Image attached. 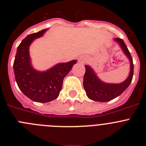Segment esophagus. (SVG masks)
<instances>
[{"mask_svg":"<svg viewBox=\"0 0 146 146\" xmlns=\"http://www.w3.org/2000/svg\"><path fill=\"white\" fill-rule=\"evenodd\" d=\"M79 60L81 63H85V62L86 61V58L85 57H80L79 58Z\"/></svg>","mask_w":146,"mask_h":146,"instance_id":"1","label":"esophagus"}]
</instances>
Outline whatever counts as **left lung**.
Listing matches in <instances>:
<instances>
[{
	"label": "left lung",
	"mask_w": 146,
	"mask_h": 146,
	"mask_svg": "<svg viewBox=\"0 0 146 146\" xmlns=\"http://www.w3.org/2000/svg\"><path fill=\"white\" fill-rule=\"evenodd\" d=\"M115 41L118 42L125 55L129 58L130 60V73L127 79L124 82L119 84H108L102 82L96 77L94 70L91 67L86 65V73L83 78V86L86 95L89 99L96 102H109L112 99L120 96L126 90L132 80L134 74V64L128 48L125 44L123 39L120 38H115Z\"/></svg>",
	"instance_id": "1"
}]
</instances>
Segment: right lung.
I'll return each instance as SVG.
<instances>
[{
	"mask_svg": "<svg viewBox=\"0 0 146 146\" xmlns=\"http://www.w3.org/2000/svg\"><path fill=\"white\" fill-rule=\"evenodd\" d=\"M47 29L28 35L18 46L14 61L15 80L20 91L33 101L45 103L58 98L64 77L77 60L58 64L46 72H40L31 65L29 46L35 38L42 36Z\"/></svg>",
	"mask_w": 146,
	"mask_h": 146,
	"instance_id": "add662e5",
	"label": "right lung"
}]
</instances>
